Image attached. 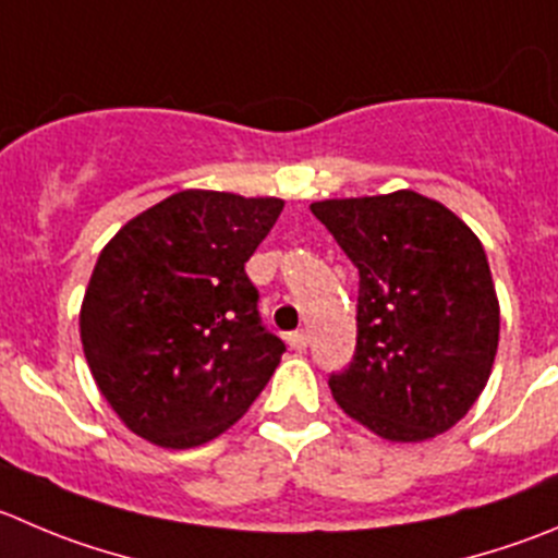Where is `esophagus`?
Instances as JSON below:
<instances>
[{
    "label": "esophagus",
    "instance_id": "1",
    "mask_svg": "<svg viewBox=\"0 0 558 558\" xmlns=\"http://www.w3.org/2000/svg\"><path fill=\"white\" fill-rule=\"evenodd\" d=\"M306 342H310V337H306V331H290L288 333V344L293 350H304Z\"/></svg>",
    "mask_w": 558,
    "mask_h": 558
}]
</instances>
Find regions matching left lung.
I'll return each mask as SVG.
<instances>
[{"mask_svg":"<svg viewBox=\"0 0 558 558\" xmlns=\"http://www.w3.org/2000/svg\"><path fill=\"white\" fill-rule=\"evenodd\" d=\"M359 268L355 353L328 378L350 418L416 444L460 422L490 378L498 299L480 238L416 191L310 205Z\"/></svg>","mask_w":558,"mask_h":558,"instance_id":"left-lung-1","label":"left lung"}]
</instances>
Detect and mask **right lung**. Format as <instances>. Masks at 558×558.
I'll use <instances>...</instances> for the list:
<instances>
[{
  "mask_svg": "<svg viewBox=\"0 0 558 558\" xmlns=\"http://www.w3.org/2000/svg\"><path fill=\"white\" fill-rule=\"evenodd\" d=\"M282 208L276 196L189 189L106 243L78 328L89 373L131 433L203 447L265 389L284 342L259 323L243 265Z\"/></svg>",
  "mask_w": 558,
  "mask_h": 558,
  "instance_id": "1",
  "label": "right lung"
}]
</instances>
